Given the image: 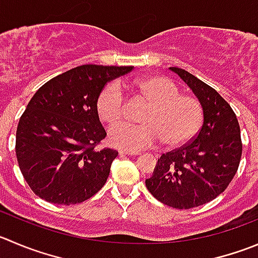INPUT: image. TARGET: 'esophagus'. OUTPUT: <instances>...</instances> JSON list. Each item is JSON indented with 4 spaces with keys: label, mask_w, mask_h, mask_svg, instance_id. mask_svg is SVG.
Wrapping results in <instances>:
<instances>
[{
    "label": "esophagus",
    "mask_w": 258,
    "mask_h": 258,
    "mask_svg": "<svg viewBox=\"0 0 258 258\" xmlns=\"http://www.w3.org/2000/svg\"><path fill=\"white\" fill-rule=\"evenodd\" d=\"M120 154H125V156H139L141 152H132V151H119Z\"/></svg>",
    "instance_id": "34e87169"
}]
</instances>
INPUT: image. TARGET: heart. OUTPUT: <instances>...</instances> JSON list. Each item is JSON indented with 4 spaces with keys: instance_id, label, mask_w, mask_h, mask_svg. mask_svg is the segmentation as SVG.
Listing matches in <instances>:
<instances>
[{
    "instance_id": "b5f03b06",
    "label": "heart",
    "mask_w": 258,
    "mask_h": 258,
    "mask_svg": "<svg viewBox=\"0 0 258 258\" xmlns=\"http://www.w3.org/2000/svg\"><path fill=\"white\" fill-rule=\"evenodd\" d=\"M137 94L151 102L144 111V124H116L125 115V99L117 82L105 86L97 97L100 119L112 125L109 129L111 146L137 152L162 143L170 148L187 144L203 124V105L196 97L181 94L173 81L163 76H148L132 83Z\"/></svg>"
}]
</instances>
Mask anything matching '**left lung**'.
I'll list each match as a JSON object with an SVG mask.
<instances>
[{"label": "left lung", "instance_id": "obj_1", "mask_svg": "<svg viewBox=\"0 0 258 258\" xmlns=\"http://www.w3.org/2000/svg\"><path fill=\"white\" fill-rule=\"evenodd\" d=\"M170 70L201 102L204 122L190 143L159 157L146 186L163 204L191 209L214 200L233 180L242 156L241 129L230 105L214 88L182 68Z\"/></svg>", "mask_w": 258, "mask_h": 258}]
</instances>
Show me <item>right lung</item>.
I'll use <instances>...</instances> for the list:
<instances>
[{"instance_id":"right-lung-1","label":"right lung","mask_w":258,"mask_h":258,"mask_svg":"<svg viewBox=\"0 0 258 258\" xmlns=\"http://www.w3.org/2000/svg\"><path fill=\"white\" fill-rule=\"evenodd\" d=\"M132 70L80 66L36 91L17 125L15 148L21 173L35 195L73 205L101 190L117 152L95 148L106 137L97 97L109 81Z\"/></svg>"}]
</instances>
